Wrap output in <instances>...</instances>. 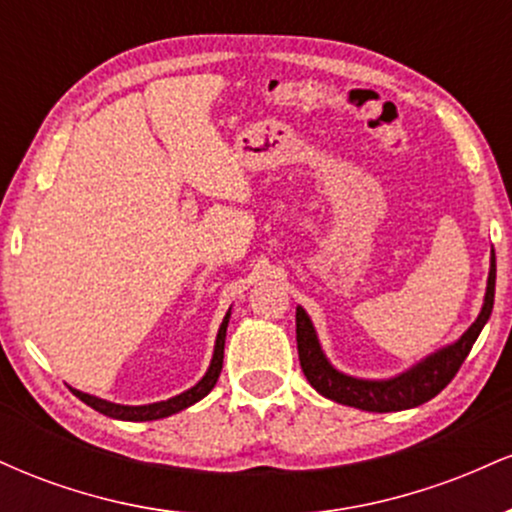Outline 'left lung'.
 <instances>
[{
    "mask_svg": "<svg viewBox=\"0 0 512 512\" xmlns=\"http://www.w3.org/2000/svg\"><path fill=\"white\" fill-rule=\"evenodd\" d=\"M493 293H496V255L491 252V269L489 281H486L484 305H481V313L477 320L472 322V327H469L455 344L426 356L424 361H419L416 366H411L409 370H404V373H399L390 380H363L339 373V370L327 361V356L322 354V346L317 342L313 322H310L308 313L298 305L296 342L305 378H308V383L313 385L322 397L332 399V402L346 404V407L380 411V414H383V411H402L419 407V404L436 397L438 392L457 375L464 358L469 356L474 342H477L479 332L484 330L486 320L491 317Z\"/></svg>",
    "mask_w": 512,
    "mask_h": 512,
    "instance_id": "obj_1",
    "label": "left lung"
}]
</instances>
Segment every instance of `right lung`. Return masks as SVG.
I'll use <instances>...</instances> for the list:
<instances>
[{"label": "right lung", "mask_w": 512, "mask_h": 512, "mask_svg": "<svg viewBox=\"0 0 512 512\" xmlns=\"http://www.w3.org/2000/svg\"><path fill=\"white\" fill-rule=\"evenodd\" d=\"M228 317H231V310H228L226 317H223L219 334H216V344H214V356H211L209 370L204 373V378L199 380L195 387H190L187 392H182L178 397H170L166 402H154V404H142V407H127V404H115L108 402V399L86 395L81 390H72L81 402L88 404L91 409L101 411V414L110 416V419H120V421H156V419H166L170 414H178V411L192 407V404L199 402L202 397H207L211 392V387L216 385L219 380L221 368H223V344H226V327H228Z\"/></svg>", "instance_id": "obj_1"}]
</instances>
